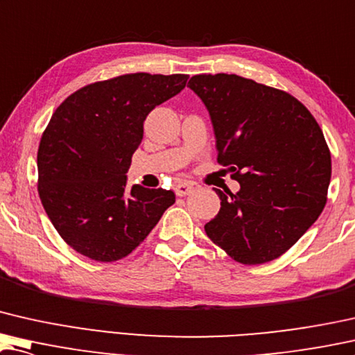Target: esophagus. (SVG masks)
I'll return each mask as SVG.
<instances>
[{
	"mask_svg": "<svg viewBox=\"0 0 355 355\" xmlns=\"http://www.w3.org/2000/svg\"><path fill=\"white\" fill-rule=\"evenodd\" d=\"M193 189H195V186L192 182L184 181V182H179V184H176V186H174V192H176L178 197H186V195L192 192Z\"/></svg>",
	"mask_w": 355,
	"mask_h": 355,
	"instance_id": "obj_1",
	"label": "esophagus"
}]
</instances>
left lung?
I'll use <instances>...</instances> for the list:
<instances>
[{"instance_id": "8db88e82", "label": "left lung", "mask_w": 355, "mask_h": 355, "mask_svg": "<svg viewBox=\"0 0 355 355\" xmlns=\"http://www.w3.org/2000/svg\"><path fill=\"white\" fill-rule=\"evenodd\" d=\"M189 88L207 105L218 163L239 181L220 192L205 232L237 263L277 259L315 223L327 203L331 155L309 110L288 92L239 75H195Z\"/></svg>"}]
</instances>
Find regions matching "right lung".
Here are the masks:
<instances>
[{"label":"right lung","mask_w":355,"mask_h":355,"mask_svg":"<svg viewBox=\"0 0 355 355\" xmlns=\"http://www.w3.org/2000/svg\"><path fill=\"white\" fill-rule=\"evenodd\" d=\"M189 75L126 73L75 91L51 116L38 147V193L60 237L112 263L139 246L176 200L171 190H126L144 120L184 89Z\"/></svg>","instance_id":"1"}]
</instances>
